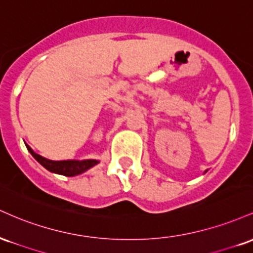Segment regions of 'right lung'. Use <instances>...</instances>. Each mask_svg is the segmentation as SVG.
I'll return each mask as SVG.
<instances>
[{"label":"right lung","instance_id":"obj_1","mask_svg":"<svg viewBox=\"0 0 253 253\" xmlns=\"http://www.w3.org/2000/svg\"><path fill=\"white\" fill-rule=\"evenodd\" d=\"M27 150L30 151L31 155L39 162L40 164L42 165L43 168H46L48 171L51 172H56L59 173V175H64V176H76L80 175V173L84 172L90 168H92L94 165H96L98 163V161H95V159H88V161H83V162H78V161H50V159H46L43 157L39 156L38 153L34 152L33 150L31 149L28 145Z\"/></svg>","mask_w":253,"mask_h":253}]
</instances>
